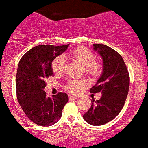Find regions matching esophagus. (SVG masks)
<instances>
[{
  "label": "esophagus",
  "mask_w": 148,
  "mask_h": 148,
  "mask_svg": "<svg viewBox=\"0 0 148 148\" xmlns=\"http://www.w3.org/2000/svg\"><path fill=\"white\" fill-rule=\"evenodd\" d=\"M78 97L77 96H74V95H68V99L71 101V100H75V99H77Z\"/></svg>",
  "instance_id": "esophagus-1"
}]
</instances>
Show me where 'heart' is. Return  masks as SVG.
Instances as JSON below:
<instances>
[{
  "label": "heart",
  "mask_w": 148,
  "mask_h": 148,
  "mask_svg": "<svg viewBox=\"0 0 148 148\" xmlns=\"http://www.w3.org/2000/svg\"><path fill=\"white\" fill-rule=\"evenodd\" d=\"M69 56L72 60L75 61L84 67L86 74L92 78H96L101 75L103 70V65L101 62H96L95 55L92 52L85 47H80L72 50L69 53ZM65 66L64 58L62 56L56 57L51 64L53 73L60 74L63 73ZM84 80H70L67 84L65 89L69 92L77 94L86 86Z\"/></svg>",
  "instance_id": "b5f03b06"
}]
</instances>
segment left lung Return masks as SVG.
Returning a JSON list of instances; mask_svg holds the SVG:
<instances>
[{"instance_id": "left-lung-1", "label": "left lung", "mask_w": 148, "mask_h": 148, "mask_svg": "<svg viewBox=\"0 0 148 148\" xmlns=\"http://www.w3.org/2000/svg\"><path fill=\"white\" fill-rule=\"evenodd\" d=\"M93 47L103 59V71L89 92H101L102 95L99 100L92 99L84 119L92 126H101L115 118L123 108L130 88V74L116 51L104 44L95 43Z\"/></svg>"}]
</instances>
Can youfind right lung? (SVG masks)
<instances>
[{
	"instance_id": "right-lung-1",
	"label": "right lung",
	"mask_w": 148,
	"mask_h": 148,
	"mask_svg": "<svg viewBox=\"0 0 148 148\" xmlns=\"http://www.w3.org/2000/svg\"><path fill=\"white\" fill-rule=\"evenodd\" d=\"M68 47L37 46L18 62L16 77L17 99L26 116L39 126H49L58 122L68 101L66 93L59 92L50 98L43 90L47 86L45 79L53 75L52 62Z\"/></svg>"
}]
</instances>
